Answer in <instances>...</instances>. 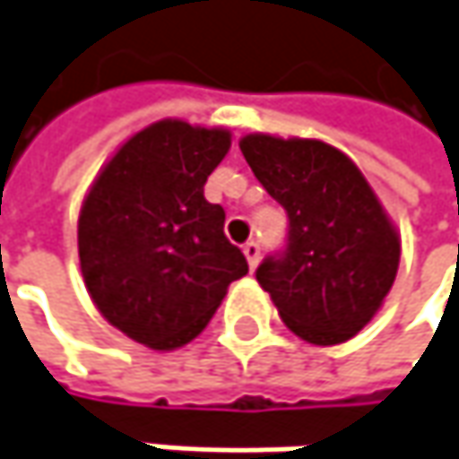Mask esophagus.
Here are the masks:
<instances>
[{
    "instance_id": "obj_1",
    "label": "esophagus",
    "mask_w": 459,
    "mask_h": 459,
    "mask_svg": "<svg viewBox=\"0 0 459 459\" xmlns=\"http://www.w3.org/2000/svg\"><path fill=\"white\" fill-rule=\"evenodd\" d=\"M244 256H247L249 267L255 270L256 262H259V244H256V241H247V244H244Z\"/></svg>"
}]
</instances>
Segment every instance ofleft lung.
Wrapping results in <instances>:
<instances>
[{"label": "left lung", "mask_w": 459, "mask_h": 459, "mask_svg": "<svg viewBox=\"0 0 459 459\" xmlns=\"http://www.w3.org/2000/svg\"><path fill=\"white\" fill-rule=\"evenodd\" d=\"M238 148L288 212L283 255L256 281L290 333L314 345L345 342L379 311L400 264V236L359 166L322 140L247 134Z\"/></svg>", "instance_id": "8db88e82"}]
</instances>
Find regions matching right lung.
I'll return each mask as SVG.
<instances>
[{"instance_id": "1", "label": "right lung", "mask_w": 459, "mask_h": 459, "mask_svg": "<svg viewBox=\"0 0 459 459\" xmlns=\"http://www.w3.org/2000/svg\"><path fill=\"white\" fill-rule=\"evenodd\" d=\"M230 148L223 126L163 119L132 134L95 176L77 221L85 288L98 311L152 351L200 335L229 285L249 273L204 181Z\"/></svg>"}]
</instances>
